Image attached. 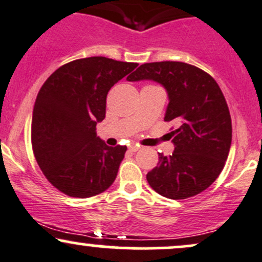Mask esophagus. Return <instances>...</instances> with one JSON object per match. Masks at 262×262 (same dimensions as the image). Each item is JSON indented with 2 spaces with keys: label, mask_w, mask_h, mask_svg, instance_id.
Segmentation results:
<instances>
[{
  "label": "esophagus",
  "mask_w": 262,
  "mask_h": 262,
  "mask_svg": "<svg viewBox=\"0 0 262 262\" xmlns=\"http://www.w3.org/2000/svg\"><path fill=\"white\" fill-rule=\"evenodd\" d=\"M138 149H139V146L136 145V144H130L128 146V150L129 151H137Z\"/></svg>",
  "instance_id": "34e87169"
}]
</instances>
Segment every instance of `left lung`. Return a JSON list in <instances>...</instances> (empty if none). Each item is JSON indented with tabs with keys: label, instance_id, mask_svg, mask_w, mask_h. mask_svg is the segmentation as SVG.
<instances>
[{
	"label": "left lung",
	"instance_id": "left-lung-1",
	"mask_svg": "<svg viewBox=\"0 0 262 262\" xmlns=\"http://www.w3.org/2000/svg\"><path fill=\"white\" fill-rule=\"evenodd\" d=\"M154 80L168 93L165 122L174 120L175 149L146 174L149 185L169 199H188L216 180L231 145V117L217 83L184 62L144 63L126 78Z\"/></svg>",
	"mask_w": 262,
	"mask_h": 262
}]
</instances>
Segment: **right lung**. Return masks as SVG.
I'll return each mask as SVG.
<instances>
[{
	"mask_svg": "<svg viewBox=\"0 0 262 262\" xmlns=\"http://www.w3.org/2000/svg\"><path fill=\"white\" fill-rule=\"evenodd\" d=\"M137 63L88 57L62 66L39 89L33 107L32 148L42 173L73 198H91L116 180L126 146H108L96 125L107 94ZM129 77V76H128Z\"/></svg>",
	"mask_w": 262,
	"mask_h": 262,
	"instance_id": "1",
	"label": "right lung"
}]
</instances>
